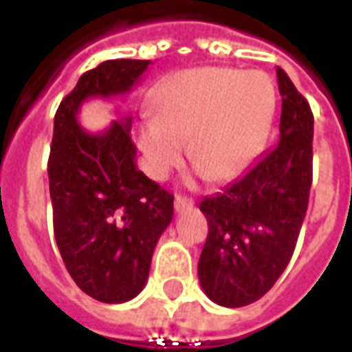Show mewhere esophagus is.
Here are the masks:
<instances>
[{"label": "esophagus", "mask_w": 352, "mask_h": 352, "mask_svg": "<svg viewBox=\"0 0 352 352\" xmlns=\"http://www.w3.org/2000/svg\"><path fill=\"white\" fill-rule=\"evenodd\" d=\"M194 206V199L186 198V196H175V211L181 213L184 209H190Z\"/></svg>", "instance_id": "esophagus-1"}]
</instances>
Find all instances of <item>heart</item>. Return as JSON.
Returning <instances> with one entry per match:
<instances>
[{
  "instance_id": "heart-1",
  "label": "heart",
  "mask_w": 352,
  "mask_h": 352,
  "mask_svg": "<svg viewBox=\"0 0 352 352\" xmlns=\"http://www.w3.org/2000/svg\"><path fill=\"white\" fill-rule=\"evenodd\" d=\"M275 109V90L262 72L199 67L166 80L153 100V116L138 124L146 171L166 179L190 160L213 181L241 175L258 154Z\"/></svg>"
}]
</instances>
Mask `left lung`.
<instances>
[{
  "instance_id": "8db88e82",
  "label": "left lung",
  "mask_w": 352,
  "mask_h": 352,
  "mask_svg": "<svg viewBox=\"0 0 352 352\" xmlns=\"http://www.w3.org/2000/svg\"><path fill=\"white\" fill-rule=\"evenodd\" d=\"M279 141L241 179L201 199L209 224L198 277L219 305L256 302L285 272L305 219L313 181V113L277 67Z\"/></svg>"
}]
</instances>
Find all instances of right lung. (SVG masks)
<instances>
[{"label": "right lung", "mask_w": 352, "mask_h": 352, "mask_svg": "<svg viewBox=\"0 0 352 352\" xmlns=\"http://www.w3.org/2000/svg\"><path fill=\"white\" fill-rule=\"evenodd\" d=\"M148 60H107L87 72L54 116L49 186L54 237L85 294L122 303L143 290L154 247L173 219V196L135 166L131 118L103 133L77 122L82 101L130 92Z\"/></svg>", "instance_id": "right-lung-1"}]
</instances>
